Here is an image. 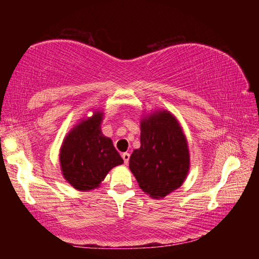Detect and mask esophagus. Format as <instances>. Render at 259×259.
<instances>
[{
  "instance_id": "1",
  "label": "esophagus",
  "mask_w": 259,
  "mask_h": 259,
  "mask_svg": "<svg viewBox=\"0 0 259 259\" xmlns=\"http://www.w3.org/2000/svg\"><path fill=\"white\" fill-rule=\"evenodd\" d=\"M122 159H123L125 164H128L129 163V159H130L129 153H123V154H122Z\"/></svg>"
}]
</instances>
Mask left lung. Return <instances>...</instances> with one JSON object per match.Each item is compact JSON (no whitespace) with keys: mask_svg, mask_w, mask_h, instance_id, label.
I'll use <instances>...</instances> for the list:
<instances>
[{"mask_svg":"<svg viewBox=\"0 0 259 259\" xmlns=\"http://www.w3.org/2000/svg\"><path fill=\"white\" fill-rule=\"evenodd\" d=\"M140 130V147L131 154L129 168L146 194L164 198L182 185L190 169L186 138L166 111L143 120Z\"/></svg>","mask_w":259,"mask_h":259,"instance_id":"8db88e82","label":"left lung"}]
</instances>
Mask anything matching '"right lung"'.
Here are the masks:
<instances>
[{"label": "right lung", "mask_w": 259, "mask_h": 259, "mask_svg": "<svg viewBox=\"0 0 259 259\" xmlns=\"http://www.w3.org/2000/svg\"><path fill=\"white\" fill-rule=\"evenodd\" d=\"M102 116L97 112L76 125L61 146L59 159L63 175L76 190L98 187L109 170L123 163L112 140L102 134Z\"/></svg>", "instance_id": "1"}]
</instances>
